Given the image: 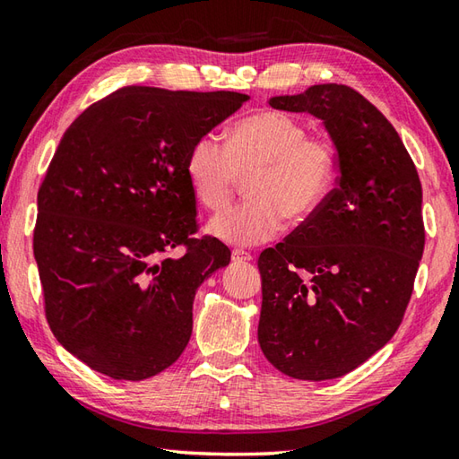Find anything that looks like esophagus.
Returning <instances> with one entry per match:
<instances>
[{"label":"esophagus","instance_id":"esophagus-1","mask_svg":"<svg viewBox=\"0 0 459 459\" xmlns=\"http://www.w3.org/2000/svg\"><path fill=\"white\" fill-rule=\"evenodd\" d=\"M231 259H233V262H252L254 257L249 252H244V249H233Z\"/></svg>","mask_w":459,"mask_h":459}]
</instances>
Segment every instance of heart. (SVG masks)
<instances>
[{
  "mask_svg": "<svg viewBox=\"0 0 459 459\" xmlns=\"http://www.w3.org/2000/svg\"><path fill=\"white\" fill-rule=\"evenodd\" d=\"M296 117L281 111H257L233 124L223 145L207 134L187 153L189 187L207 210L226 207L239 178L252 200L213 215L207 231L230 246L270 241L291 221H306L332 192L337 174L333 145L325 137L306 135Z\"/></svg>",
  "mask_w": 459,
  "mask_h": 459,
  "instance_id": "obj_1",
  "label": "heart"
}]
</instances>
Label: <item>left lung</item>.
<instances>
[{"label":"left lung","mask_w":459,"mask_h":459,"mask_svg":"<svg viewBox=\"0 0 459 459\" xmlns=\"http://www.w3.org/2000/svg\"><path fill=\"white\" fill-rule=\"evenodd\" d=\"M273 109L322 119L337 187L257 259V340L281 374L324 382L350 374L392 340L426 244L416 166L382 111L348 85L273 95Z\"/></svg>","instance_id":"obj_1"}]
</instances>
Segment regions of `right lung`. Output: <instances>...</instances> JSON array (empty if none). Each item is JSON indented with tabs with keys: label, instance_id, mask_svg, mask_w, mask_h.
Listing matches in <instances>:
<instances>
[{
	"label": "right lung",
	"instance_id": "add662e5",
	"mask_svg": "<svg viewBox=\"0 0 459 459\" xmlns=\"http://www.w3.org/2000/svg\"><path fill=\"white\" fill-rule=\"evenodd\" d=\"M247 100L134 85L65 129L38 194L33 255L51 332L85 366L142 382L186 350L197 288L231 259L220 239L189 238L187 153ZM178 245L186 254L169 258Z\"/></svg>",
	"mask_w": 459,
	"mask_h": 459
}]
</instances>
